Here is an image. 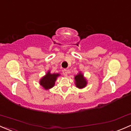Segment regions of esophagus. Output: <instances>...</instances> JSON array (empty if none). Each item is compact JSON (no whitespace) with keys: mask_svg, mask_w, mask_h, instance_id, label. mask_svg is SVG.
I'll use <instances>...</instances> for the list:
<instances>
[{"mask_svg":"<svg viewBox=\"0 0 131 131\" xmlns=\"http://www.w3.org/2000/svg\"><path fill=\"white\" fill-rule=\"evenodd\" d=\"M63 74L64 76V77H67V76H68V71H67V70H63Z\"/></svg>","mask_w":131,"mask_h":131,"instance_id":"esophagus-1","label":"esophagus"}]
</instances>
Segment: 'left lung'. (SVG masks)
<instances>
[{"label": "left lung", "instance_id": "8db88e82", "mask_svg": "<svg viewBox=\"0 0 131 131\" xmlns=\"http://www.w3.org/2000/svg\"><path fill=\"white\" fill-rule=\"evenodd\" d=\"M74 81H75L76 86L80 89L86 87L87 84L86 79L84 77L83 74L81 72L79 73L77 75L74 77Z\"/></svg>", "mask_w": 131, "mask_h": 131}]
</instances>
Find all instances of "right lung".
I'll return each instance as SVG.
<instances>
[{
	"label": "right lung",
	"instance_id": "1",
	"mask_svg": "<svg viewBox=\"0 0 131 131\" xmlns=\"http://www.w3.org/2000/svg\"><path fill=\"white\" fill-rule=\"evenodd\" d=\"M60 74L59 73H53L51 74L48 71L42 78L40 80V84L45 90H49L54 86L57 78Z\"/></svg>",
	"mask_w": 131,
	"mask_h": 131
}]
</instances>
